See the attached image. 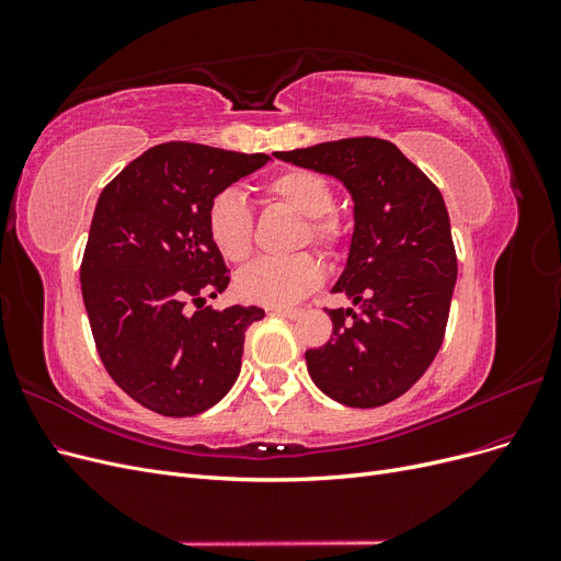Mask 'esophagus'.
<instances>
[{"label": "esophagus", "instance_id": "obj_1", "mask_svg": "<svg viewBox=\"0 0 561 561\" xmlns=\"http://www.w3.org/2000/svg\"><path fill=\"white\" fill-rule=\"evenodd\" d=\"M274 316H283V318H290L297 320L301 316V309H268Z\"/></svg>", "mask_w": 561, "mask_h": 561}]
</instances>
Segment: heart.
Here are the masks:
<instances>
[{"mask_svg":"<svg viewBox=\"0 0 561 561\" xmlns=\"http://www.w3.org/2000/svg\"><path fill=\"white\" fill-rule=\"evenodd\" d=\"M264 192L271 201H280L307 217V233L311 241L322 248H336L342 241V225L330 215L334 206V194L330 182L313 173L295 168L268 180ZM206 231L215 250L227 262H243L252 250L254 217L248 198L239 190L219 192L206 213ZM322 280V264L309 252L293 254V257H262L248 264L236 276V293L245 301L264 304V307L283 309L297 304L313 293Z\"/></svg>","mask_w":561,"mask_h":561,"instance_id":"heart-1","label":"heart"}]
</instances>
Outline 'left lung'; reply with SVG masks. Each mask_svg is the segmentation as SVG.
Here are the masks:
<instances>
[{
  "label": "left lung",
  "instance_id": "1",
  "mask_svg": "<svg viewBox=\"0 0 561 561\" xmlns=\"http://www.w3.org/2000/svg\"><path fill=\"white\" fill-rule=\"evenodd\" d=\"M280 161L332 175L353 198V236L332 293V339L307 351L313 383L346 407H381L407 393L443 346L456 285L445 198L388 140L346 138L276 151Z\"/></svg>",
  "mask_w": 561,
  "mask_h": 561
}]
</instances>
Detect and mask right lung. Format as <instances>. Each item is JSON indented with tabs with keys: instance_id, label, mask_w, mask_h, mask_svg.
Wrapping results in <instances>:
<instances>
[{
	"instance_id": "add662e5",
	"label": "right lung",
	"mask_w": 561,
	"mask_h": 561,
	"mask_svg": "<svg viewBox=\"0 0 561 561\" xmlns=\"http://www.w3.org/2000/svg\"><path fill=\"white\" fill-rule=\"evenodd\" d=\"M268 161L163 142L130 161L98 198L81 262L83 307L110 377L151 412L201 414L239 379L245 330L264 311L203 307L229 285L206 213L219 192Z\"/></svg>"
}]
</instances>
